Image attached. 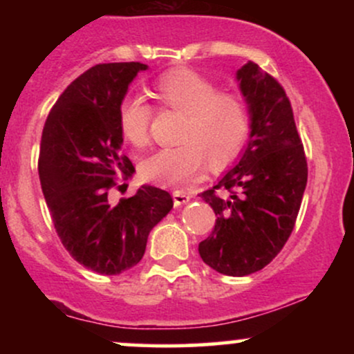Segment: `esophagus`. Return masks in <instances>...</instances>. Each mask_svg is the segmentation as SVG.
I'll return each instance as SVG.
<instances>
[{
    "instance_id": "obj_1",
    "label": "esophagus",
    "mask_w": 354,
    "mask_h": 354,
    "mask_svg": "<svg viewBox=\"0 0 354 354\" xmlns=\"http://www.w3.org/2000/svg\"><path fill=\"white\" fill-rule=\"evenodd\" d=\"M189 201V194L183 193V191H173V203L174 206H181Z\"/></svg>"
}]
</instances>
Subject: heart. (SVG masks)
<instances>
[{
	"instance_id": "1",
	"label": "heart",
	"mask_w": 354,
	"mask_h": 354,
	"mask_svg": "<svg viewBox=\"0 0 354 354\" xmlns=\"http://www.w3.org/2000/svg\"><path fill=\"white\" fill-rule=\"evenodd\" d=\"M153 96L166 111L183 115L180 145L153 153L141 163V176L161 186H181L205 168H221L238 156L250 133V111L238 93L221 91L213 81L189 70L165 73L153 83ZM153 108L141 96H126L118 124L128 143L149 141Z\"/></svg>"
}]
</instances>
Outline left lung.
I'll return each instance as SVG.
<instances>
[{
	"instance_id": "8db88e82",
	"label": "left lung",
	"mask_w": 354,
	"mask_h": 354,
	"mask_svg": "<svg viewBox=\"0 0 354 354\" xmlns=\"http://www.w3.org/2000/svg\"><path fill=\"white\" fill-rule=\"evenodd\" d=\"M250 104L251 138L239 163L200 196L216 214L198 246L218 273L263 270L286 245L308 181V163L290 98L278 80L248 63L238 71Z\"/></svg>"
}]
</instances>
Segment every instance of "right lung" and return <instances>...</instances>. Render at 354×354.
<instances>
[{
    "label": "right lung",
    "instance_id": "obj_1",
    "mask_svg": "<svg viewBox=\"0 0 354 354\" xmlns=\"http://www.w3.org/2000/svg\"><path fill=\"white\" fill-rule=\"evenodd\" d=\"M146 64L103 63L61 93L44 121L38 171L58 238L73 259L100 274H120L143 258L148 234L173 208L168 191L141 186L111 205L135 171L121 151L118 109Z\"/></svg>",
    "mask_w": 354,
    "mask_h": 354
}]
</instances>
